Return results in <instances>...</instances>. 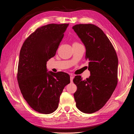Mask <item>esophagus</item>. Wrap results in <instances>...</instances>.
<instances>
[{"instance_id":"esophagus-1","label":"esophagus","mask_w":134,"mask_h":134,"mask_svg":"<svg viewBox=\"0 0 134 134\" xmlns=\"http://www.w3.org/2000/svg\"><path fill=\"white\" fill-rule=\"evenodd\" d=\"M70 79V82H72V80H73V79H74V76H72V75H71Z\"/></svg>"}]
</instances>
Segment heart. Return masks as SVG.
I'll list each match as a JSON object with an SVG mask.
<instances>
[{"instance_id": "obj_1", "label": "heart", "mask_w": 134, "mask_h": 134, "mask_svg": "<svg viewBox=\"0 0 134 134\" xmlns=\"http://www.w3.org/2000/svg\"><path fill=\"white\" fill-rule=\"evenodd\" d=\"M75 43H77V42H75Z\"/></svg>"}]
</instances>
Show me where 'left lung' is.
Listing matches in <instances>:
<instances>
[{"label":"left lung","mask_w":134,"mask_h":134,"mask_svg":"<svg viewBox=\"0 0 134 134\" xmlns=\"http://www.w3.org/2000/svg\"><path fill=\"white\" fill-rule=\"evenodd\" d=\"M72 29L86 48L91 75L82 80L76 75L74 97L76 106L83 113H92L102 108L117 86L118 58L112 43L100 28L92 24H79Z\"/></svg>","instance_id":"1"}]
</instances>
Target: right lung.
<instances>
[{
	"instance_id": "obj_1",
	"label": "right lung",
	"mask_w": 134,
	"mask_h": 134,
	"mask_svg": "<svg viewBox=\"0 0 134 134\" xmlns=\"http://www.w3.org/2000/svg\"><path fill=\"white\" fill-rule=\"evenodd\" d=\"M69 24L40 27L23 42L19 54L17 80L29 106L43 114L54 112L64 87L70 83L66 72H47L46 63L55 55Z\"/></svg>"
}]
</instances>
